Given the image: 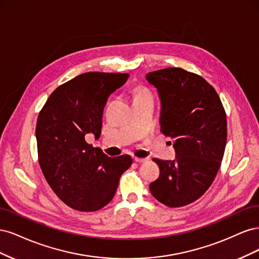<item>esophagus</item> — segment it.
I'll list each match as a JSON object with an SVG mask.
<instances>
[{
    "label": "esophagus",
    "instance_id": "obj_1",
    "mask_svg": "<svg viewBox=\"0 0 259 259\" xmlns=\"http://www.w3.org/2000/svg\"><path fill=\"white\" fill-rule=\"evenodd\" d=\"M134 160H135V162H137V163H145V162L147 161V159H145V158H135Z\"/></svg>",
    "mask_w": 259,
    "mask_h": 259
}]
</instances>
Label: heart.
Masks as SVG:
<instances>
[{
    "mask_svg": "<svg viewBox=\"0 0 259 259\" xmlns=\"http://www.w3.org/2000/svg\"><path fill=\"white\" fill-rule=\"evenodd\" d=\"M144 94H147V93H146V92H144V91H142V90L139 91V95H144Z\"/></svg>",
    "mask_w": 259,
    "mask_h": 259,
    "instance_id": "heart-1",
    "label": "heart"
}]
</instances>
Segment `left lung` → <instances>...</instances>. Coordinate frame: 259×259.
<instances>
[{"mask_svg": "<svg viewBox=\"0 0 259 259\" xmlns=\"http://www.w3.org/2000/svg\"><path fill=\"white\" fill-rule=\"evenodd\" d=\"M158 90L160 125L174 138L176 159H153L160 176L150 184L153 197L164 205L180 207L205 193L217 174L227 143L226 112L218 94L202 76L182 68L146 74Z\"/></svg>", "mask_w": 259, "mask_h": 259, "instance_id": "8db88e82", "label": "left lung"}]
</instances>
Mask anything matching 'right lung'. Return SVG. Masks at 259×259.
Wrapping results in <instances>:
<instances>
[{"mask_svg":"<svg viewBox=\"0 0 259 259\" xmlns=\"http://www.w3.org/2000/svg\"><path fill=\"white\" fill-rule=\"evenodd\" d=\"M128 73L86 72L55 90L38 113L35 137L38 163L57 197L81 211L103 208L114 197L121 175L133 160L110 158L86 137L99 138L103 111L111 93Z\"/></svg>","mask_w":259,"mask_h":259,"instance_id":"add662e5","label":"right lung"}]
</instances>
